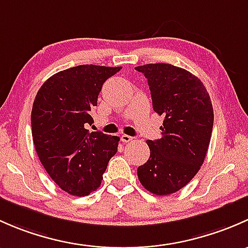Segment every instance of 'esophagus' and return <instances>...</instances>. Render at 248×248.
Returning <instances> with one entry per match:
<instances>
[{"label":"esophagus","mask_w":248,"mask_h":248,"mask_svg":"<svg viewBox=\"0 0 248 248\" xmlns=\"http://www.w3.org/2000/svg\"><path fill=\"white\" fill-rule=\"evenodd\" d=\"M121 140H122V142H124V143H129V142H131L132 140H134V137L129 136V135H122V136H121Z\"/></svg>","instance_id":"esophagus-1"}]
</instances>
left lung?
Wrapping results in <instances>:
<instances>
[{
	"label": "left lung",
	"instance_id": "1",
	"mask_svg": "<svg viewBox=\"0 0 248 248\" xmlns=\"http://www.w3.org/2000/svg\"><path fill=\"white\" fill-rule=\"evenodd\" d=\"M148 80L153 108L163 116L161 139L147 144L150 156L137 168L141 184L157 196L174 193L201 170L214 125L208 91L190 71L167 63L135 68Z\"/></svg>",
	"mask_w": 248,
	"mask_h": 248
}]
</instances>
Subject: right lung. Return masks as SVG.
<instances>
[{
  "label": "right lung",
  "instance_id": "1",
  "mask_svg": "<svg viewBox=\"0 0 248 248\" xmlns=\"http://www.w3.org/2000/svg\"><path fill=\"white\" fill-rule=\"evenodd\" d=\"M122 67L83 64L47 78L38 91L31 113L35 152L51 179L78 197L100 186L118 136L89 132L91 111L104 82Z\"/></svg>",
  "mask_w": 248,
  "mask_h": 248
}]
</instances>
